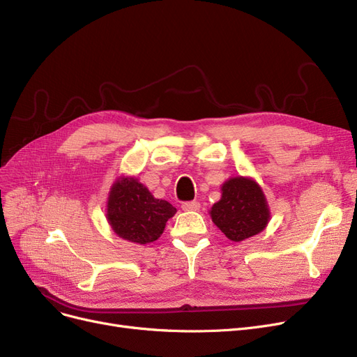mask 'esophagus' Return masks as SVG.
Here are the masks:
<instances>
[{
  "instance_id": "1",
  "label": "esophagus",
  "mask_w": 357,
  "mask_h": 357,
  "mask_svg": "<svg viewBox=\"0 0 357 357\" xmlns=\"http://www.w3.org/2000/svg\"><path fill=\"white\" fill-rule=\"evenodd\" d=\"M182 208L183 210H199L200 208V203L199 202H185V203H182Z\"/></svg>"
}]
</instances>
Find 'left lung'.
Wrapping results in <instances>:
<instances>
[{
	"mask_svg": "<svg viewBox=\"0 0 357 357\" xmlns=\"http://www.w3.org/2000/svg\"><path fill=\"white\" fill-rule=\"evenodd\" d=\"M210 216L215 225L236 243L265 229L271 218L260 187L253 179L241 176L223 183L222 199L213 204Z\"/></svg>",
	"mask_w": 357,
	"mask_h": 357,
	"instance_id": "1",
	"label": "left lung"
}]
</instances>
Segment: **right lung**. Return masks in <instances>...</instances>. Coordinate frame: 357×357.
<instances>
[{"mask_svg":"<svg viewBox=\"0 0 357 357\" xmlns=\"http://www.w3.org/2000/svg\"><path fill=\"white\" fill-rule=\"evenodd\" d=\"M176 208L166 200L154 199L151 192L134 178L117 181L109 197L107 218L113 231L122 238L147 244L162 235L166 222Z\"/></svg>","mask_w":357,"mask_h":357,"instance_id":"right-lung-1","label":"right lung"}]
</instances>
